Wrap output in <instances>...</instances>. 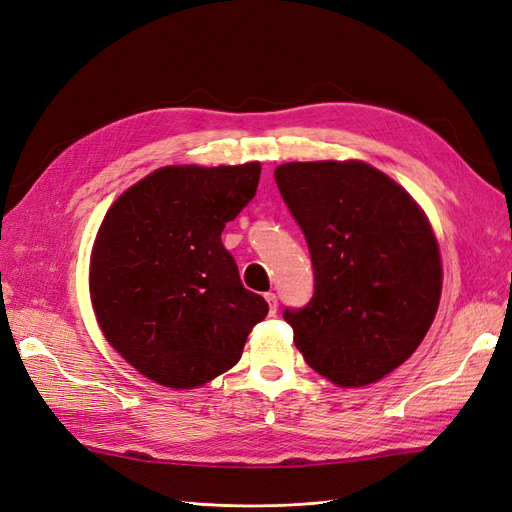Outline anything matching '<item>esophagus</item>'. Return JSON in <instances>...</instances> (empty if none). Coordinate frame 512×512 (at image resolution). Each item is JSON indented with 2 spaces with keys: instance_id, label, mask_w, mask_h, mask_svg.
Here are the masks:
<instances>
[{
  "instance_id": "1",
  "label": "esophagus",
  "mask_w": 512,
  "mask_h": 512,
  "mask_svg": "<svg viewBox=\"0 0 512 512\" xmlns=\"http://www.w3.org/2000/svg\"><path fill=\"white\" fill-rule=\"evenodd\" d=\"M264 298H267V303H269V313L275 315L277 313V296H275V292H267V294H264Z\"/></svg>"
}]
</instances>
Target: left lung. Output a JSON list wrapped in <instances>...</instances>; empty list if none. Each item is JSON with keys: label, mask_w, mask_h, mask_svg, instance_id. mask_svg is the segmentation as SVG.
<instances>
[{"label": "left lung", "mask_w": 512, "mask_h": 512, "mask_svg": "<svg viewBox=\"0 0 512 512\" xmlns=\"http://www.w3.org/2000/svg\"><path fill=\"white\" fill-rule=\"evenodd\" d=\"M275 182L307 239L315 286L286 309L305 362L341 387L375 383L424 341L443 269L424 211L360 161L286 163Z\"/></svg>", "instance_id": "obj_1"}]
</instances>
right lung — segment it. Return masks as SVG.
Returning a JSON list of instances; mask_svg holds the SVG:
<instances>
[{"mask_svg":"<svg viewBox=\"0 0 512 512\" xmlns=\"http://www.w3.org/2000/svg\"><path fill=\"white\" fill-rule=\"evenodd\" d=\"M260 163L163 167L116 199L93 245L91 298L108 343L173 390L233 368L269 313L222 245L258 188Z\"/></svg>","mask_w":512,"mask_h":512,"instance_id":"right-lung-1","label":"right lung"}]
</instances>
